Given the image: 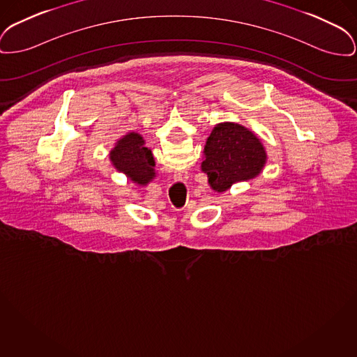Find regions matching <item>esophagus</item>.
I'll return each mask as SVG.
<instances>
[{
    "label": "esophagus",
    "instance_id": "1",
    "mask_svg": "<svg viewBox=\"0 0 357 357\" xmlns=\"http://www.w3.org/2000/svg\"><path fill=\"white\" fill-rule=\"evenodd\" d=\"M179 176H181V178H183V179H188V178H189V175H188V172H183V174H181V175H179Z\"/></svg>",
    "mask_w": 357,
    "mask_h": 357
}]
</instances>
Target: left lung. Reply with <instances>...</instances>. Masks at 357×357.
<instances>
[{
	"label": "left lung",
	"mask_w": 357,
	"mask_h": 357,
	"mask_svg": "<svg viewBox=\"0 0 357 357\" xmlns=\"http://www.w3.org/2000/svg\"><path fill=\"white\" fill-rule=\"evenodd\" d=\"M267 163V152L260 139L245 126L220 123L211 129L204 148L201 169L215 192L260 175Z\"/></svg>",
	"instance_id": "obj_1"
}]
</instances>
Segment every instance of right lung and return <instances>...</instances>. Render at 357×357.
Listing matches in <instances>:
<instances>
[{"mask_svg":"<svg viewBox=\"0 0 357 357\" xmlns=\"http://www.w3.org/2000/svg\"><path fill=\"white\" fill-rule=\"evenodd\" d=\"M109 160L119 172L139 186H147L156 176L155 159L146 140L137 132H128L109 152Z\"/></svg>","mask_w":357,"mask_h":357,"instance_id":"1","label":"right lung"}]
</instances>
